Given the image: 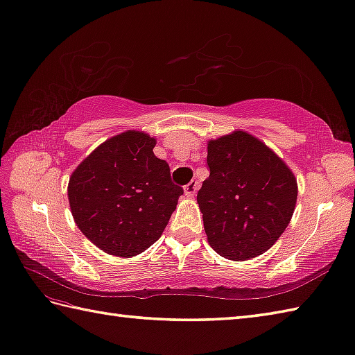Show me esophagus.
Segmentation results:
<instances>
[{
	"label": "esophagus",
	"mask_w": 355,
	"mask_h": 355,
	"mask_svg": "<svg viewBox=\"0 0 355 355\" xmlns=\"http://www.w3.org/2000/svg\"><path fill=\"white\" fill-rule=\"evenodd\" d=\"M198 190H199V182H198V180H191V182H188L184 187V191H185L187 196H194Z\"/></svg>",
	"instance_id": "34e87169"
}]
</instances>
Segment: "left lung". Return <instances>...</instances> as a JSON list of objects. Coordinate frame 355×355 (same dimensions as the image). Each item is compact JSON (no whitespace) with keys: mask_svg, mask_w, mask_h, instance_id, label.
<instances>
[{"mask_svg":"<svg viewBox=\"0 0 355 355\" xmlns=\"http://www.w3.org/2000/svg\"><path fill=\"white\" fill-rule=\"evenodd\" d=\"M208 179L198 193L211 247L230 260L270 250L286 230L297 182L285 162L245 132L208 142Z\"/></svg>","mask_w":355,"mask_h":355,"instance_id":"1","label":"left lung"}]
</instances>
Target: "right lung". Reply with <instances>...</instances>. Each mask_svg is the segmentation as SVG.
<instances>
[{
    "mask_svg": "<svg viewBox=\"0 0 355 355\" xmlns=\"http://www.w3.org/2000/svg\"><path fill=\"white\" fill-rule=\"evenodd\" d=\"M146 133L113 136L78 165L69 202L78 228L112 256L132 257L151 247L167 227L182 187L168 164L155 156Z\"/></svg>",
    "mask_w": 355,
    "mask_h": 355,
    "instance_id": "add662e5",
    "label": "right lung"
}]
</instances>
